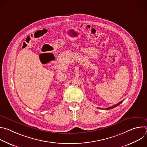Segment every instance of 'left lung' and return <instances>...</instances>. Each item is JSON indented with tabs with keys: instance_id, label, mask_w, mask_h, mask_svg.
Masks as SVG:
<instances>
[{
	"instance_id": "1",
	"label": "left lung",
	"mask_w": 147,
	"mask_h": 147,
	"mask_svg": "<svg viewBox=\"0 0 147 147\" xmlns=\"http://www.w3.org/2000/svg\"><path fill=\"white\" fill-rule=\"evenodd\" d=\"M123 100H122V101H121V102H119L118 103H117V104H116V105H113V106H112V107H109V108H107L106 109V110H109V109H113V108H115V107H117L119 105H120L122 102H123Z\"/></svg>"
}]
</instances>
